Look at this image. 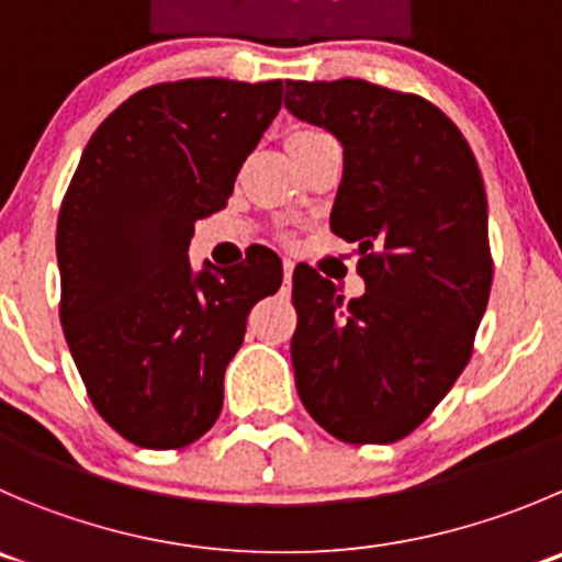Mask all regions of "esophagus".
<instances>
[{
  "label": "esophagus",
  "instance_id": "esophagus-1",
  "mask_svg": "<svg viewBox=\"0 0 562 562\" xmlns=\"http://www.w3.org/2000/svg\"><path fill=\"white\" fill-rule=\"evenodd\" d=\"M293 260L291 258H285V263H282V271H285V282H291V277H293Z\"/></svg>",
  "mask_w": 562,
  "mask_h": 562
}]
</instances>
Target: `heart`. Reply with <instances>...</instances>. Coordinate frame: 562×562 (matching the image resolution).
<instances>
[{"label": "heart", "mask_w": 562, "mask_h": 562, "mask_svg": "<svg viewBox=\"0 0 562 562\" xmlns=\"http://www.w3.org/2000/svg\"><path fill=\"white\" fill-rule=\"evenodd\" d=\"M310 134H315V131H296V134L288 136V143H293V139H302V136H310Z\"/></svg>", "instance_id": "1"}]
</instances>
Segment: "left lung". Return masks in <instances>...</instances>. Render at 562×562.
Segmentation results:
<instances>
[{
  "mask_svg": "<svg viewBox=\"0 0 562 562\" xmlns=\"http://www.w3.org/2000/svg\"><path fill=\"white\" fill-rule=\"evenodd\" d=\"M285 109L342 145L329 227L357 244L364 293L293 271L296 390L351 445H390L434 412L472 357L492 291L481 170L426 98L362 79L288 81Z\"/></svg>",
  "mask_w": 562,
  "mask_h": 562,
  "instance_id": "1",
  "label": "left lung"
}]
</instances>
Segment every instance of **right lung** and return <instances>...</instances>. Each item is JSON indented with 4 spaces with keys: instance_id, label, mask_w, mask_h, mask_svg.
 <instances>
[{
    "instance_id": "1",
    "label": "right lung",
    "mask_w": 562,
    "mask_h": 562,
    "mask_svg": "<svg viewBox=\"0 0 562 562\" xmlns=\"http://www.w3.org/2000/svg\"><path fill=\"white\" fill-rule=\"evenodd\" d=\"M282 81L145 87L90 136L57 220L65 340L90 401L128 442H198L225 401V368L282 260L252 247L194 271V222L225 209L244 159L280 112Z\"/></svg>"
}]
</instances>
